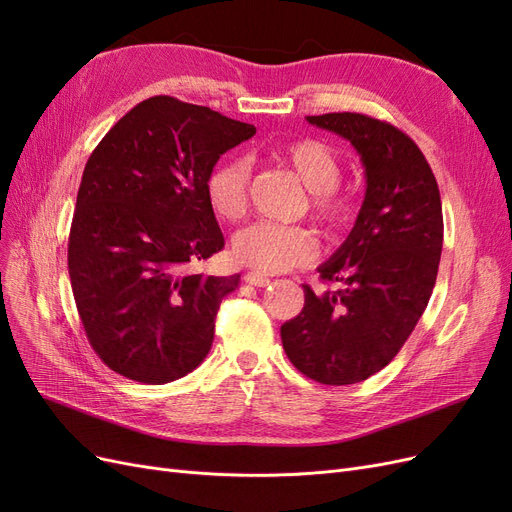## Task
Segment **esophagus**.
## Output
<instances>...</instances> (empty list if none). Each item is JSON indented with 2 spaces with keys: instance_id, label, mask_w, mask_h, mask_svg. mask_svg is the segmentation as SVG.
Instances as JSON below:
<instances>
[{
  "instance_id": "1",
  "label": "esophagus",
  "mask_w": 512,
  "mask_h": 512,
  "mask_svg": "<svg viewBox=\"0 0 512 512\" xmlns=\"http://www.w3.org/2000/svg\"><path fill=\"white\" fill-rule=\"evenodd\" d=\"M243 280L247 282V284H252V286H267L271 280L267 275H262V273H256V271H250V273H245V277Z\"/></svg>"
}]
</instances>
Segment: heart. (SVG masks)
Listing matches in <instances>:
<instances>
[{
	"mask_svg": "<svg viewBox=\"0 0 512 512\" xmlns=\"http://www.w3.org/2000/svg\"><path fill=\"white\" fill-rule=\"evenodd\" d=\"M280 160L309 190V209L318 220L337 226L348 220L350 200L339 192L342 164L329 145L316 138H299L277 151ZM250 164L228 158L215 166L205 183L207 200L222 220H239L247 209ZM232 256L258 273H284L316 256V239L303 226L254 222L232 239Z\"/></svg>",
	"mask_w": 512,
	"mask_h": 512,
	"instance_id": "heart-1",
	"label": "heart"
}]
</instances>
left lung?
<instances>
[{
	"mask_svg": "<svg viewBox=\"0 0 512 512\" xmlns=\"http://www.w3.org/2000/svg\"><path fill=\"white\" fill-rule=\"evenodd\" d=\"M356 149L365 198L342 247L318 267L324 282L282 324L290 363L320 384L367 380L389 365L423 316L442 254V203L423 151L395 126L361 113L307 117Z\"/></svg>",
	"mask_w": 512,
	"mask_h": 512,
	"instance_id": "8db88e82",
	"label": "left lung"
}]
</instances>
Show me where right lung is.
<instances>
[{"label": "right lung", "mask_w": 512, "mask_h": 512, "mask_svg": "<svg viewBox=\"0 0 512 512\" xmlns=\"http://www.w3.org/2000/svg\"><path fill=\"white\" fill-rule=\"evenodd\" d=\"M254 134L207 106L156 96L89 156L68 271L89 344L117 374L166 384L209 354L220 303L241 275L192 271L224 247L205 183L222 153Z\"/></svg>", "instance_id": "right-lung-1"}]
</instances>
